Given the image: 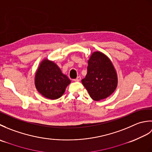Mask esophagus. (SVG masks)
<instances>
[{
  "instance_id": "esophagus-1",
  "label": "esophagus",
  "mask_w": 152,
  "mask_h": 152,
  "mask_svg": "<svg viewBox=\"0 0 152 152\" xmlns=\"http://www.w3.org/2000/svg\"><path fill=\"white\" fill-rule=\"evenodd\" d=\"M74 81H75V82H80V80H81V77H80V76H78L76 79H74Z\"/></svg>"
}]
</instances>
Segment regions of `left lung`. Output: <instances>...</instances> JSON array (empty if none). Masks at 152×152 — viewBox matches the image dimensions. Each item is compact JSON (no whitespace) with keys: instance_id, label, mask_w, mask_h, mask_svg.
Here are the masks:
<instances>
[{"instance_id":"obj_1","label":"left lung","mask_w":152,"mask_h":152,"mask_svg":"<svg viewBox=\"0 0 152 152\" xmlns=\"http://www.w3.org/2000/svg\"><path fill=\"white\" fill-rule=\"evenodd\" d=\"M91 98L96 101L112 95L118 86V76L109 58L100 51L93 53L88 61V73L82 80Z\"/></svg>"}]
</instances>
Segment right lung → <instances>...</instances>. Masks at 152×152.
I'll return each instance as SVG.
<instances>
[{
  "instance_id": "right-lung-1",
  "label": "right lung",
  "mask_w": 152,
  "mask_h": 152,
  "mask_svg": "<svg viewBox=\"0 0 152 152\" xmlns=\"http://www.w3.org/2000/svg\"><path fill=\"white\" fill-rule=\"evenodd\" d=\"M70 83V79L62 73L59 67L47 59L42 61L35 74L36 88L47 99L60 98Z\"/></svg>"
}]
</instances>
